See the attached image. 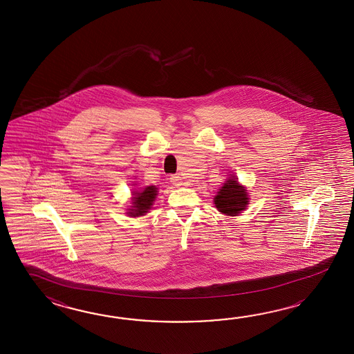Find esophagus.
Returning <instances> with one entry per match:
<instances>
[{
	"label": "esophagus",
	"mask_w": 354,
	"mask_h": 354,
	"mask_svg": "<svg viewBox=\"0 0 354 354\" xmlns=\"http://www.w3.org/2000/svg\"><path fill=\"white\" fill-rule=\"evenodd\" d=\"M169 180L174 183V186H182V185H183V182H182V178H180V176H171Z\"/></svg>",
	"instance_id": "34e87169"
}]
</instances>
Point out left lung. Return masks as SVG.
<instances>
[{"label": "left lung", "mask_w": 354, "mask_h": 354, "mask_svg": "<svg viewBox=\"0 0 354 354\" xmlns=\"http://www.w3.org/2000/svg\"><path fill=\"white\" fill-rule=\"evenodd\" d=\"M215 206L220 212L235 216L241 211L245 210L248 201V195L245 189L241 187L235 178H229L220 188L218 195L215 196Z\"/></svg>", "instance_id": "1"}]
</instances>
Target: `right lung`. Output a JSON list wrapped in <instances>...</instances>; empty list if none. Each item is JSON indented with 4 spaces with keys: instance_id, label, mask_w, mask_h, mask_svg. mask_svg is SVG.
Instances as JSON below:
<instances>
[{
    "instance_id": "right-lung-1",
    "label": "right lung",
    "mask_w": 354,
    "mask_h": 354,
    "mask_svg": "<svg viewBox=\"0 0 354 354\" xmlns=\"http://www.w3.org/2000/svg\"><path fill=\"white\" fill-rule=\"evenodd\" d=\"M136 197H133V209H130L128 212L130 216H143L145 212L151 209L153 201L156 200L157 196V188L156 186H149V187L144 188L142 192H136Z\"/></svg>"
}]
</instances>
